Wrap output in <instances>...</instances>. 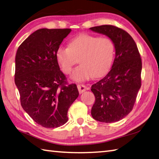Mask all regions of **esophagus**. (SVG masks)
Listing matches in <instances>:
<instances>
[{
	"label": "esophagus",
	"mask_w": 159,
	"mask_h": 159,
	"mask_svg": "<svg viewBox=\"0 0 159 159\" xmlns=\"http://www.w3.org/2000/svg\"><path fill=\"white\" fill-rule=\"evenodd\" d=\"M77 88H78V89H79V93H83V92H84L86 89H87V87L83 84L77 85Z\"/></svg>",
	"instance_id": "esophagus-1"
}]
</instances>
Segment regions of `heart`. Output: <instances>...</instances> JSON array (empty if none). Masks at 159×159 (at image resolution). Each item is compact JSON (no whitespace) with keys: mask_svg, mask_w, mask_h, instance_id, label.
Returning a JSON list of instances; mask_svg holds the SVG:
<instances>
[{"mask_svg":"<svg viewBox=\"0 0 159 159\" xmlns=\"http://www.w3.org/2000/svg\"><path fill=\"white\" fill-rule=\"evenodd\" d=\"M115 56V44L108 37L81 34L69 42V47L60 46L56 57L62 71L70 74L73 70L76 58L80 56L79 63L71 76L76 81H83L93 76L100 77L108 73Z\"/></svg>","mask_w":159,"mask_h":159,"instance_id":"obj_1","label":"heart"}]
</instances>
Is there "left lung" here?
Returning a JSON list of instances; mask_svg holds the SVG:
<instances>
[{"label": "left lung", "instance_id": "8db88e82", "mask_svg": "<svg viewBox=\"0 0 159 159\" xmlns=\"http://www.w3.org/2000/svg\"><path fill=\"white\" fill-rule=\"evenodd\" d=\"M89 29L111 38L115 48L111 70L92 85L91 91L95 96L92 116L102 122H117L132 111L141 87L140 55L134 39L125 30L111 25Z\"/></svg>", "mask_w": 159, "mask_h": 159}]
</instances>
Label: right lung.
<instances>
[{"mask_svg":"<svg viewBox=\"0 0 159 159\" xmlns=\"http://www.w3.org/2000/svg\"><path fill=\"white\" fill-rule=\"evenodd\" d=\"M71 29L42 28L17 49L14 81L24 111L38 125L56 128L68 120L67 112L79 97L76 84H68L56 51Z\"/></svg>","mask_w":159,"mask_h":159,"instance_id":"1","label":"right lung"}]
</instances>
